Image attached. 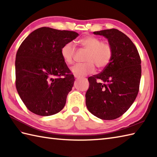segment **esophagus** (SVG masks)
Returning <instances> with one entry per match:
<instances>
[{
    "instance_id": "esophagus-1",
    "label": "esophagus",
    "mask_w": 157,
    "mask_h": 157,
    "mask_svg": "<svg viewBox=\"0 0 157 157\" xmlns=\"http://www.w3.org/2000/svg\"><path fill=\"white\" fill-rule=\"evenodd\" d=\"M74 77H75V78H79V77H78V75H75V74H74Z\"/></svg>"
}]
</instances>
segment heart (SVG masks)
I'll use <instances>...</instances> for the list:
<instances>
[{"mask_svg":"<svg viewBox=\"0 0 157 157\" xmlns=\"http://www.w3.org/2000/svg\"><path fill=\"white\" fill-rule=\"evenodd\" d=\"M79 42L88 52L84 58L86 63L75 64L71 67V71L75 75L82 77L92 74L95 71V66L102 69L109 65L113 57V49L109 44L92 36H86L79 40ZM61 54L66 63L72 64L75 55L74 44L71 42L66 43L61 50Z\"/></svg>","mask_w":157,"mask_h":157,"instance_id":"heart-1","label":"heart"}]
</instances>
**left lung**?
<instances>
[{
  "instance_id": "8db88e82",
  "label": "left lung",
  "mask_w": 157,
  "mask_h": 157,
  "mask_svg": "<svg viewBox=\"0 0 157 157\" xmlns=\"http://www.w3.org/2000/svg\"><path fill=\"white\" fill-rule=\"evenodd\" d=\"M108 39L113 57L97 75L89 77L86 105L92 115L104 120L121 117L134 102L141 78V59L134 43L117 29L94 32Z\"/></svg>"
}]
</instances>
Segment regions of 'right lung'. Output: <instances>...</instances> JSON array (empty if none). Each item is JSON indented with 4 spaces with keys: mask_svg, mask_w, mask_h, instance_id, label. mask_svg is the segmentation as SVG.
<instances>
[{
    "mask_svg": "<svg viewBox=\"0 0 157 157\" xmlns=\"http://www.w3.org/2000/svg\"><path fill=\"white\" fill-rule=\"evenodd\" d=\"M78 36L73 31L42 27L20 45L15 59V86L23 102L34 114L52 115L65 106L75 79L61 50Z\"/></svg>",
    "mask_w": 157,
    "mask_h": 157,
    "instance_id": "add662e5",
    "label": "right lung"
}]
</instances>
